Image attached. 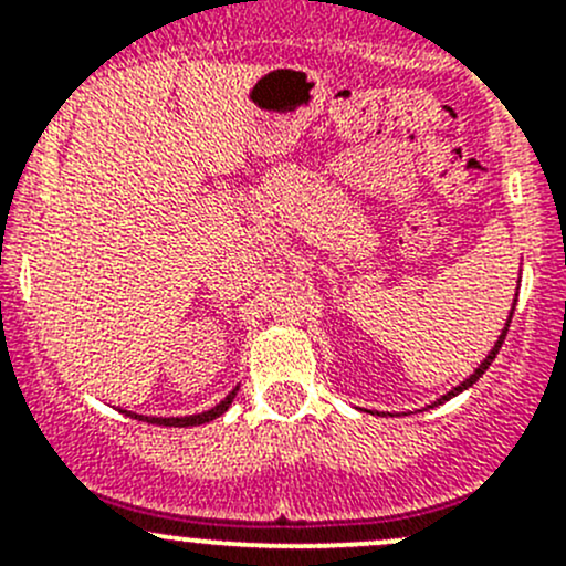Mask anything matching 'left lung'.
Here are the masks:
<instances>
[{"mask_svg":"<svg viewBox=\"0 0 566 566\" xmlns=\"http://www.w3.org/2000/svg\"><path fill=\"white\" fill-rule=\"evenodd\" d=\"M515 301H517V295H515ZM512 315H515V304H512V310H510V317H506V323H504V328H501V334H499V339H495V345L490 347V353L488 356H484V361L479 364L476 369H473L471 375H468L465 380H462V384H458L454 386V389H449L447 394H441V397L436 399V402H430V405H424V408L421 410H430V408H438V405H443V402H449V399L452 397H458V394H462V391H468L471 389L473 384H476L479 378H482L484 373H488V367L490 364L495 361V356H499V350H501V345H504V339H506V331H510V323H512ZM369 413H378V416H394V413H389V410H384V413H380V410H369Z\"/></svg>","mask_w":566,"mask_h":566,"instance_id":"obj_1","label":"left lung"}]
</instances>
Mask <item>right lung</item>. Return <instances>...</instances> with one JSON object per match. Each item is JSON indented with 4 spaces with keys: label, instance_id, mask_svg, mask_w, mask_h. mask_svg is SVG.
Returning <instances> with one entry per match:
<instances>
[{
    "label": "right lung",
    "instance_id": "add662e5",
    "mask_svg": "<svg viewBox=\"0 0 566 566\" xmlns=\"http://www.w3.org/2000/svg\"><path fill=\"white\" fill-rule=\"evenodd\" d=\"M235 394H238V386L227 394L219 405H213L210 410H202V413H191V416H142V413H130V410H123V413L130 416V419L150 421V424H158V427H197V424H208V421L219 419L221 413H227V408L232 405Z\"/></svg>",
    "mask_w": 566,
    "mask_h": 566
}]
</instances>
